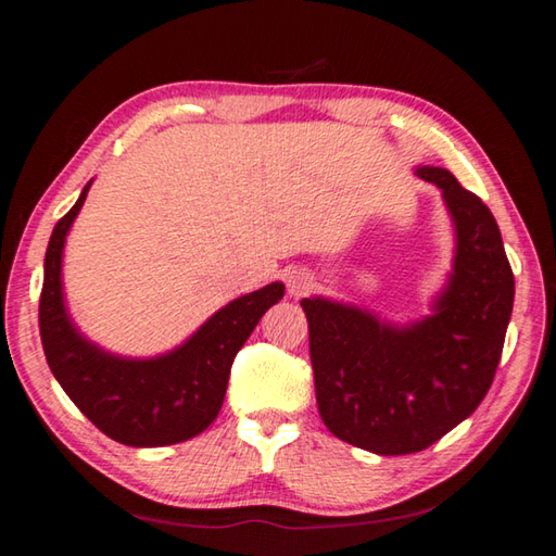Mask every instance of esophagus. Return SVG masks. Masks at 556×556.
Listing matches in <instances>:
<instances>
[{
	"label": "esophagus",
	"mask_w": 556,
	"mask_h": 556,
	"mask_svg": "<svg viewBox=\"0 0 556 556\" xmlns=\"http://www.w3.org/2000/svg\"><path fill=\"white\" fill-rule=\"evenodd\" d=\"M314 289V277L308 271H294L289 277V294L291 296H304Z\"/></svg>",
	"instance_id": "esophagus-1"
}]
</instances>
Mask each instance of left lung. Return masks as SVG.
<instances>
[{
  "label": "left lung",
  "mask_w": 556,
  "mask_h": 556,
  "mask_svg": "<svg viewBox=\"0 0 556 556\" xmlns=\"http://www.w3.org/2000/svg\"><path fill=\"white\" fill-rule=\"evenodd\" d=\"M417 176L441 188L456 228L454 269L434 314L394 326L324 296L301 301L324 425L380 456L425 451L476 412L501 363L515 299L488 205L446 168L419 166Z\"/></svg>",
  "instance_id": "obj_1"
}]
</instances>
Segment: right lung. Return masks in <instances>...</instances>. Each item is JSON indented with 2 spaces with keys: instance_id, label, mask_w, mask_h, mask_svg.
Returning a JSON list of instances; mask_svg holds the SVG:
<instances>
[{
  "instance_id": "add662e5",
  "label": "right lung",
  "mask_w": 556,
  "mask_h": 556,
  "mask_svg": "<svg viewBox=\"0 0 556 556\" xmlns=\"http://www.w3.org/2000/svg\"><path fill=\"white\" fill-rule=\"evenodd\" d=\"M88 191L90 184L55 223L46 250L39 301L46 361L75 407L119 444L142 448L193 439L218 417L235 355L267 308L285 296V285L271 281L230 301L172 353L139 361L102 351L71 321L61 285L65 235Z\"/></svg>"
}]
</instances>
